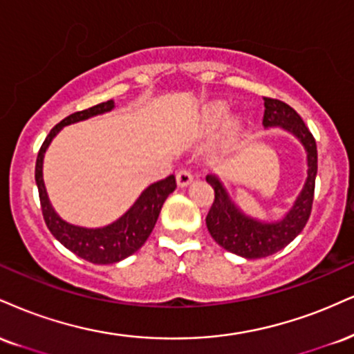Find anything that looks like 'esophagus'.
Returning <instances> with one entry per match:
<instances>
[{"instance_id": "esophagus-1", "label": "esophagus", "mask_w": 354, "mask_h": 354, "mask_svg": "<svg viewBox=\"0 0 354 354\" xmlns=\"http://www.w3.org/2000/svg\"><path fill=\"white\" fill-rule=\"evenodd\" d=\"M193 173H191V169H188V168H181L180 171L176 173V181H178V185L181 186H188L191 181H193Z\"/></svg>"}]
</instances>
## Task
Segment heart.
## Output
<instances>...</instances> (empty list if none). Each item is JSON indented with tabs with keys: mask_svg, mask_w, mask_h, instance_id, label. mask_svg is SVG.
I'll return each mask as SVG.
<instances>
[{
	"mask_svg": "<svg viewBox=\"0 0 354 354\" xmlns=\"http://www.w3.org/2000/svg\"><path fill=\"white\" fill-rule=\"evenodd\" d=\"M223 118H224V109L212 110V113L209 115V125H218Z\"/></svg>",
	"mask_w": 354,
	"mask_h": 354,
	"instance_id": "b5f03b06",
	"label": "heart"
}]
</instances>
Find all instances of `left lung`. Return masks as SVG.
I'll return each instance as SVG.
<instances>
[{"label": "left lung", "mask_w": 354, "mask_h": 354, "mask_svg": "<svg viewBox=\"0 0 354 354\" xmlns=\"http://www.w3.org/2000/svg\"><path fill=\"white\" fill-rule=\"evenodd\" d=\"M263 127H282L304 143L308 160V178L304 191L285 219L280 223L263 224L247 218L234 206L218 178L212 174L206 176V181L214 188V201L206 216L207 231L221 247L245 259H262L279 252L304 231L312 212L315 178L318 169L317 143L300 115L285 102L270 97H263Z\"/></svg>", "instance_id": "obj_1"}]
</instances>
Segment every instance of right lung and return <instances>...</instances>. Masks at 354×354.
Segmentation results:
<instances>
[{
    "mask_svg": "<svg viewBox=\"0 0 354 354\" xmlns=\"http://www.w3.org/2000/svg\"><path fill=\"white\" fill-rule=\"evenodd\" d=\"M112 109L113 100H107L93 105L91 109L72 113L64 118L62 122H59L46 136L44 143L41 145V150L37 153L36 160V171H34L37 191H39L42 216H44V223L48 225L50 234L64 247H67L71 252L92 263H115L136 252L147 242L148 236L155 227L161 206H163L166 198L176 188V180H174L173 174H169L165 180L153 183L143 191L133 206L120 219L99 229L72 225L55 214L53 206L49 204L44 181H42V158H44L46 148L49 147L50 140L54 138L55 133H59L62 127L85 120V118L93 117V115L110 112Z\"/></svg>",
    "mask_w": 354,
    "mask_h": 354,
    "instance_id": "1",
    "label": "right lung"
}]
</instances>
